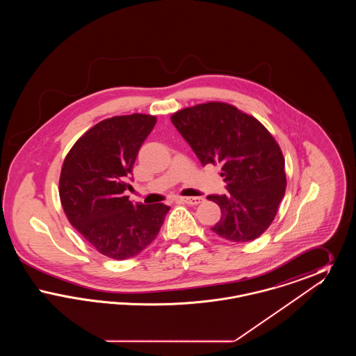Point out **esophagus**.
I'll return each mask as SVG.
<instances>
[{
    "label": "esophagus",
    "instance_id": "34e87169",
    "mask_svg": "<svg viewBox=\"0 0 356 356\" xmlns=\"http://www.w3.org/2000/svg\"><path fill=\"white\" fill-rule=\"evenodd\" d=\"M180 200L183 203L189 204V205H197L204 202L203 197H180Z\"/></svg>",
    "mask_w": 356,
    "mask_h": 356
}]
</instances>
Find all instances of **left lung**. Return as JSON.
Segmentation results:
<instances>
[{
    "label": "left lung",
    "instance_id": "1",
    "mask_svg": "<svg viewBox=\"0 0 356 356\" xmlns=\"http://www.w3.org/2000/svg\"><path fill=\"white\" fill-rule=\"evenodd\" d=\"M170 121L203 165H221L228 192L208 196L221 209L220 220L211 229L236 243L264 234L287 186L283 153L267 128L254 116L220 102L184 108Z\"/></svg>",
    "mask_w": 356,
    "mask_h": 356
}]
</instances>
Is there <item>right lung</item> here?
I'll list each match as a JSON object with an SVG mask.
<instances>
[{
  "instance_id": "obj_1",
  "label": "right lung",
  "mask_w": 356,
  "mask_h": 356,
  "mask_svg": "<svg viewBox=\"0 0 356 356\" xmlns=\"http://www.w3.org/2000/svg\"><path fill=\"white\" fill-rule=\"evenodd\" d=\"M156 120L141 113L102 120L74 143L61 168L58 192L68 220L100 254L115 260L145 250L170 211L165 204H134L124 196Z\"/></svg>"
}]
</instances>
